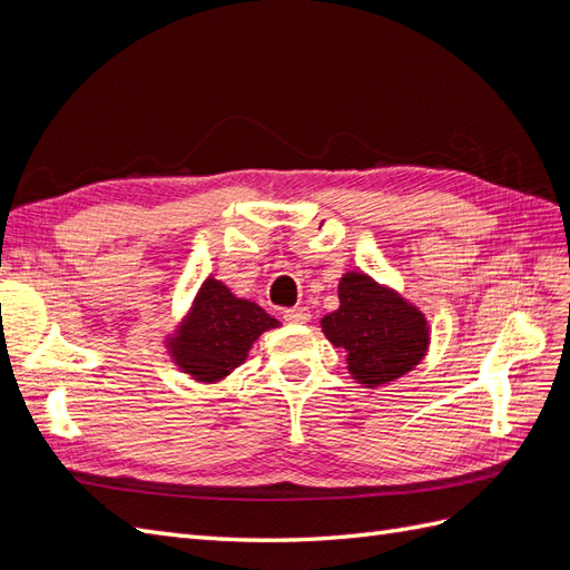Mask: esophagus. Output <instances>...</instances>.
Returning <instances> with one entry per match:
<instances>
[{
    "mask_svg": "<svg viewBox=\"0 0 570 570\" xmlns=\"http://www.w3.org/2000/svg\"><path fill=\"white\" fill-rule=\"evenodd\" d=\"M283 318H285L287 323H306L308 318H312V312H308L306 306L285 308V312H283Z\"/></svg>",
    "mask_w": 570,
    "mask_h": 570,
    "instance_id": "1",
    "label": "esophagus"
}]
</instances>
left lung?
<instances>
[{
	"label": "left lung",
	"mask_w": 570,
	"mask_h": 570,
	"mask_svg": "<svg viewBox=\"0 0 570 570\" xmlns=\"http://www.w3.org/2000/svg\"><path fill=\"white\" fill-rule=\"evenodd\" d=\"M337 292L340 308L321 321L323 333L347 352L358 383L383 385L419 364L428 350V327L419 308L364 273L344 275Z\"/></svg>",
	"instance_id": "1"
}]
</instances>
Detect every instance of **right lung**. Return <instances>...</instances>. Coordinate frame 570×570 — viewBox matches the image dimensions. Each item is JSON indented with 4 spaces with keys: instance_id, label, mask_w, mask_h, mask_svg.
<instances>
[{
    "instance_id": "1",
    "label": "right lung",
    "mask_w": 570,
    "mask_h": 570,
    "mask_svg": "<svg viewBox=\"0 0 570 570\" xmlns=\"http://www.w3.org/2000/svg\"><path fill=\"white\" fill-rule=\"evenodd\" d=\"M278 321L254 302L237 299L230 289L209 278L195 299L174 344L176 364L197 381L214 383L245 364L252 342Z\"/></svg>"
}]
</instances>
